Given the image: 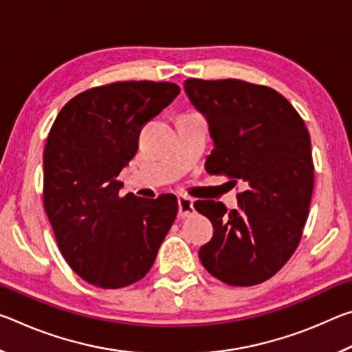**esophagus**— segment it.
I'll list each match as a JSON object with an SVG mask.
<instances>
[{
	"label": "esophagus",
	"mask_w": 352,
	"mask_h": 352,
	"mask_svg": "<svg viewBox=\"0 0 352 352\" xmlns=\"http://www.w3.org/2000/svg\"><path fill=\"white\" fill-rule=\"evenodd\" d=\"M194 200L188 197V195H178V216L182 219H186L194 216Z\"/></svg>",
	"instance_id": "34e87169"
}]
</instances>
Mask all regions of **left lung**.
<instances>
[{"label":"left lung","mask_w":352,"mask_h":352,"mask_svg":"<svg viewBox=\"0 0 352 352\" xmlns=\"http://www.w3.org/2000/svg\"><path fill=\"white\" fill-rule=\"evenodd\" d=\"M190 104L206 118L214 148L206 172L242 182L239 208L199 200L214 234L199 250L205 269L225 284L272 278L300 243L314 190L311 138L287 99L237 79L184 80Z\"/></svg>","instance_id":"left-lung-1"}]
</instances>
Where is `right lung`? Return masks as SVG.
Listing matches in <instances>:
<instances>
[{
    "label": "right lung",
    "instance_id": "add662e5",
    "mask_svg": "<svg viewBox=\"0 0 352 352\" xmlns=\"http://www.w3.org/2000/svg\"><path fill=\"white\" fill-rule=\"evenodd\" d=\"M170 82L130 80L77 94L58 113L43 153V204L57 245L87 283L121 289L147 275L174 223L172 194L119 197L116 180L141 127L174 100Z\"/></svg>",
    "mask_w": 352,
    "mask_h": 352
}]
</instances>
